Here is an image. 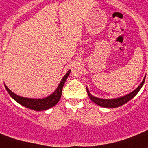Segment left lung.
Instances as JSON below:
<instances>
[{
	"label": "left lung",
	"mask_w": 148,
	"mask_h": 148,
	"mask_svg": "<svg viewBox=\"0 0 148 148\" xmlns=\"http://www.w3.org/2000/svg\"><path fill=\"white\" fill-rule=\"evenodd\" d=\"M145 77H146V76H145ZM144 81H145V77L143 78V80L142 81V82L140 83V85H139L137 88L135 89V90H133L132 92H131L130 94H127V95L123 96V97H120V98H117V99H99V98H97V97H95V96L92 95L87 88H86V91H87L89 98L90 99V100L93 101L95 103H96L97 105H99V106H103V107L114 108V107H118V106H122V105H123V104H125L126 103H127L128 101H130L131 99H133V98L137 95V93L140 90V89L142 88L143 85L144 83Z\"/></svg>",
	"instance_id": "8db88e82"
}]
</instances>
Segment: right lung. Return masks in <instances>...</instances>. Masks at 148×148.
<instances>
[{"instance_id":"1","label":"right lung","mask_w":148,"mask_h":148,"mask_svg":"<svg viewBox=\"0 0 148 148\" xmlns=\"http://www.w3.org/2000/svg\"><path fill=\"white\" fill-rule=\"evenodd\" d=\"M70 73H71V71H68L66 75L62 77V79L60 82L56 90L53 94H51L50 95L46 97V98H44V99H29V98L21 97V96L17 95L16 94H14L13 92L11 91L5 85V86L6 90L9 94V95L21 105L25 106V107L31 109V110H38V111L45 110L54 106L57 103H58V101L61 99V96H62V91L63 86L66 81L67 77L69 76Z\"/></svg>"}]
</instances>
